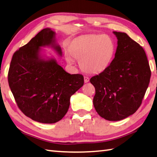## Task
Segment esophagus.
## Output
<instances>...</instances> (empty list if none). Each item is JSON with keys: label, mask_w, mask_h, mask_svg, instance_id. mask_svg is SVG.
<instances>
[{"label": "esophagus", "mask_w": 157, "mask_h": 157, "mask_svg": "<svg viewBox=\"0 0 157 157\" xmlns=\"http://www.w3.org/2000/svg\"><path fill=\"white\" fill-rule=\"evenodd\" d=\"M89 82V78L87 76H84V82L87 83Z\"/></svg>", "instance_id": "obj_1"}]
</instances>
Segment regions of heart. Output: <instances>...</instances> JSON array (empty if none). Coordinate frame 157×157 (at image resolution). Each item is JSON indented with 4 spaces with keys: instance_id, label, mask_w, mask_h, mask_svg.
I'll list each match as a JSON object with an SVG mask.
<instances>
[{
    "instance_id": "1",
    "label": "heart",
    "mask_w": 157,
    "mask_h": 157,
    "mask_svg": "<svg viewBox=\"0 0 157 157\" xmlns=\"http://www.w3.org/2000/svg\"><path fill=\"white\" fill-rule=\"evenodd\" d=\"M67 60L70 64L73 58L79 60V66L88 73H99L111 63L115 52V45L109 36L89 35L74 40L69 46Z\"/></svg>"
}]
</instances>
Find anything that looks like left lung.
I'll list each match as a JSON object with an SVG mask.
<instances>
[{
  "label": "left lung",
  "instance_id": "left-lung-1",
  "mask_svg": "<svg viewBox=\"0 0 157 157\" xmlns=\"http://www.w3.org/2000/svg\"><path fill=\"white\" fill-rule=\"evenodd\" d=\"M113 33L118 39L115 57L90 82L95 88L93 105L98 114L118 121L133 114L141 105L151 71L142 47L127 34Z\"/></svg>",
  "mask_w": 157,
  "mask_h": 157
}]
</instances>
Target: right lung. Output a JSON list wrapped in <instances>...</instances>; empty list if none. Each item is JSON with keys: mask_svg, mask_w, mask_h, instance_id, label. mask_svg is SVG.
Wrapping results in <instances>:
<instances>
[{"mask_svg": "<svg viewBox=\"0 0 157 157\" xmlns=\"http://www.w3.org/2000/svg\"><path fill=\"white\" fill-rule=\"evenodd\" d=\"M56 33L50 28L41 30L13 55L8 82L20 110L41 123L52 124L68 111L70 98L84 85L81 74L66 72L42 48H52L62 56Z\"/></svg>", "mask_w": 157, "mask_h": 157, "instance_id": "1", "label": "right lung"}]
</instances>
